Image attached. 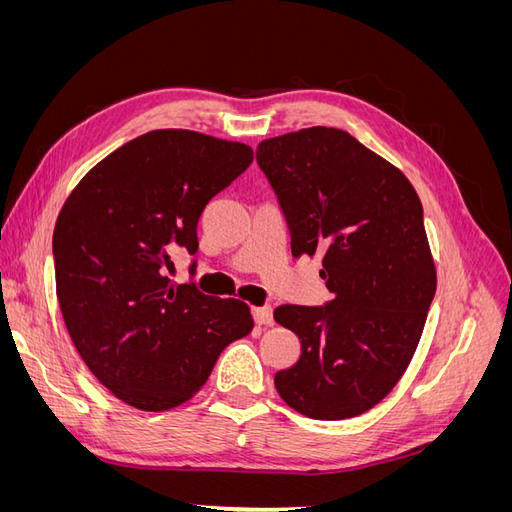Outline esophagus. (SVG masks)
I'll use <instances>...</instances> for the list:
<instances>
[{"mask_svg":"<svg viewBox=\"0 0 512 512\" xmlns=\"http://www.w3.org/2000/svg\"><path fill=\"white\" fill-rule=\"evenodd\" d=\"M252 316H254V322L262 327V324H271L273 322V309L269 305L254 307L252 309Z\"/></svg>","mask_w":512,"mask_h":512,"instance_id":"esophagus-1","label":"esophagus"}]
</instances>
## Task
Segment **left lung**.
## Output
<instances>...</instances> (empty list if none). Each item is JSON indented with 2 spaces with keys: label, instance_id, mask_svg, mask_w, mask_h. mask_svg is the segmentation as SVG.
I'll list each match as a JSON object with an SVG mask.
<instances>
[{
  "label": "left lung",
  "instance_id": "8db88e82",
  "mask_svg": "<svg viewBox=\"0 0 512 512\" xmlns=\"http://www.w3.org/2000/svg\"><path fill=\"white\" fill-rule=\"evenodd\" d=\"M256 160L282 205L292 256L320 252L333 294L322 307L273 312L301 342L275 389L318 421L359 416L404 376L436 294L421 200L397 166L337 128L267 138Z\"/></svg>",
  "mask_w": 512,
  "mask_h": 512
}]
</instances>
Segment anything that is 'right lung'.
I'll return each mask as SVG.
<instances>
[{
	"label": "right lung",
	"instance_id": "obj_1",
	"mask_svg": "<svg viewBox=\"0 0 512 512\" xmlns=\"http://www.w3.org/2000/svg\"><path fill=\"white\" fill-rule=\"evenodd\" d=\"M254 151L192 130H153L98 162L57 215L55 286L81 359L123 404L164 412L194 397L222 350L254 329L250 307L166 275L198 250L209 200Z\"/></svg>",
	"mask_w": 512,
	"mask_h": 512
}]
</instances>
